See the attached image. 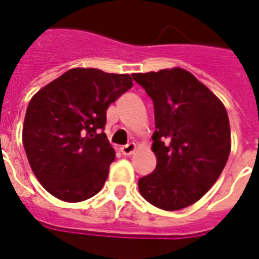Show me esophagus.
<instances>
[{"label":"esophagus","instance_id":"1","mask_svg":"<svg viewBox=\"0 0 259 259\" xmlns=\"http://www.w3.org/2000/svg\"><path fill=\"white\" fill-rule=\"evenodd\" d=\"M135 151H136L135 143H130V144L127 145H123V147L120 148V152H122V155H124V156H129V155L133 154Z\"/></svg>","mask_w":259,"mask_h":259}]
</instances>
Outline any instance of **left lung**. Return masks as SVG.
Listing matches in <instances>:
<instances>
[{"label": "left lung", "mask_w": 259, "mask_h": 259, "mask_svg": "<svg viewBox=\"0 0 259 259\" xmlns=\"http://www.w3.org/2000/svg\"><path fill=\"white\" fill-rule=\"evenodd\" d=\"M154 101L156 168L139 180L141 196L167 211L198 202L217 181L231 152L222 101L181 67L133 74Z\"/></svg>", "instance_id": "obj_1"}]
</instances>
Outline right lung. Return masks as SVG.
<instances>
[{
    "label": "right lung",
    "mask_w": 259,
    "mask_h": 259,
    "mask_svg": "<svg viewBox=\"0 0 259 259\" xmlns=\"http://www.w3.org/2000/svg\"><path fill=\"white\" fill-rule=\"evenodd\" d=\"M132 86L129 74L78 67L32 96L23 123V145L32 173L55 198L82 202L103 188L115 159L101 132L105 114Z\"/></svg>",
    "instance_id": "obj_1"
}]
</instances>
